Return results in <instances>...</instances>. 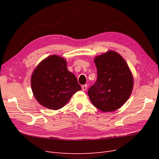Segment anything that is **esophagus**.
Returning a JSON list of instances; mask_svg holds the SVG:
<instances>
[{
	"instance_id": "esophagus-1",
	"label": "esophagus",
	"mask_w": 159,
	"mask_h": 159,
	"mask_svg": "<svg viewBox=\"0 0 159 159\" xmlns=\"http://www.w3.org/2000/svg\"><path fill=\"white\" fill-rule=\"evenodd\" d=\"M88 88V85L85 84V85H84L81 86V89H82L83 91H86V89H87Z\"/></svg>"
}]
</instances>
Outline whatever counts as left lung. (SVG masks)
<instances>
[{"label":"left lung","mask_w":159,"mask_h":159,"mask_svg":"<svg viewBox=\"0 0 159 159\" xmlns=\"http://www.w3.org/2000/svg\"><path fill=\"white\" fill-rule=\"evenodd\" d=\"M94 62L98 80L88 90L89 98L102 111H114L125 103L132 93V72L123 57L113 50L96 56Z\"/></svg>","instance_id":"1"}]
</instances>
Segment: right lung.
<instances>
[{
    "label": "right lung",
    "instance_id": "obj_1",
    "mask_svg": "<svg viewBox=\"0 0 159 159\" xmlns=\"http://www.w3.org/2000/svg\"><path fill=\"white\" fill-rule=\"evenodd\" d=\"M31 88L37 102L52 110L64 107L81 89L75 75L67 68L66 60L51 55L41 61L31 75Z\"/></svg>",
    "mask_w": 159,
    "mask_h": 159
}]
</instances>
